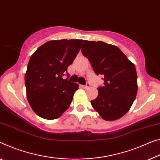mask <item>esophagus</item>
<instances>
[{
    "label": "esophagus",
    "instance_id": "obj_1",
    "mask_svg": "<svg viewBox=\"0 0 160 160\" xmlns=\"http://www.w3.org/2000/svg\"><path fill=\"white\" fill-rule=\"evenodd\" d=\"M82 87H83V88H89V87H90V83H88V82H87V84L84 85V86H82Z\"/></svg>",
    "mask_w": 160,
    "mask_h": 160
}]
</instances>
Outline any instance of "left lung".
<instances>
[{"mask_svg":"<svg viewBox=\"0 0 160 160\" xmlns=\"http://www.w3.org/2000/svg\"><path fill=\"white\" fill-rule=\"evenodd\" d=\"M82 54L90 61L97 75L104 80L93 108L107 121L119 119L129 111L137 93L135 66L117 46L103 41H83Z\"/></svg>","mask_w":160,"mask_h":160,"instance_id":"8db88e82","label":"left lung"}]
</instances>
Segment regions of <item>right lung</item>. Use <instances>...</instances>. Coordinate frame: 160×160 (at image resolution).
I'll list each match as a JSON object with an SVG mask.
<instances>
[{
    "instance_id": "1",
    "label": "right lung",
    "mask_w": 160,
    "mask_h": 160,
    "mask_svg": "<svg viewBox=\"0 0 160 160\" xmlns=\"http://www.w3.org/2000/svg\"><path fill=\"white\" fill-rule=\"evenodd\" d=\"M83 41H48L31 56L25 74L27 99L41 118L57 119L72 103L78 85L68 80L67 68L77 57ZM64 75L68 77L66 80Z\"/></svg>"
}]
</instances>
